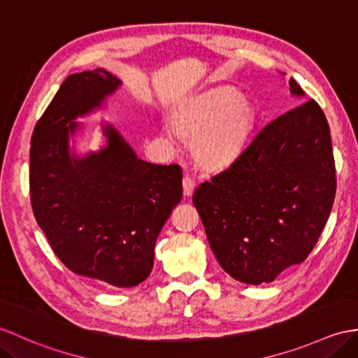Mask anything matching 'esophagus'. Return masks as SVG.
I'll return each instance as SVG.
<instances>
[{"label": "esophagus", "instance_id": "34e87169", "mask_svg": "<svg viewBox=\"0 0 358 358\" xmlns=\"http://www.w3.org/2000/svg\"><path fill=\"white\" fill-rule=\"evenodd\" d=\"M194 189H195V181L189 176H185V178H182V194H185V196H190L194 194Z\"/></svg>", "mask_w": 358, "mask_h": 358}]
</instances>
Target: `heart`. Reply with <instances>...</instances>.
<instances>
[{"mask_svg":"<svg viewBox=\"0 0 358 358\" xmlns=\"http://www.w3.org/2000/svg\"><path fill=\"white\" fill-rule=\"evenodd\" d=\"M253 120L252 102L227 87L190 97L171 113L173 134L189 145L194 160L207 169L224 168L235 159Z\"/></svg>","mask_w":358,"mask_h":358,"instance_id":"b5f03b06","label":"heart"}]
</instances>
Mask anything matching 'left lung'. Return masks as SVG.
I'll return each mask as SVG.
<instances>
[{"instance_id":"8db88e82","label":"left lung","mask_w":358,"mask_h":358,"mask_svg":"<svg viewBox=\"0 0 358 358\" xmlns=\"http://www.w3.org/2000/svg\"><path fill=\"white\" fill-rule=\"evenodd\" d=\"M289 93L305 101L293 78ZM334 196L329 124L317 102L306 101L257 131L192 201L222 270L259 285L306 259Z\"/></svg>"}]
</instances>
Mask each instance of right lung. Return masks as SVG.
<instances>
[{"instance_id":"right-lung-1","label":"right lung","mask_w":358,"mask_h":358,"mask_svg":"<svg viewBox=\"0 0 358 358\" xmlns=\"http://www.w3.org/2000/svg\"><path fill=\"white\" fill-rule=\"evenodd\" d=\"M122 84L103 69L62 82L31 136L30 196L38 226L66 268L131 288L154 267L157 238L180 203L182 176L177 164L138 159L110 122L99 123L101 148L78 149L93 127L78 119L105 110Z\"/></svg>"}]
</instances>
